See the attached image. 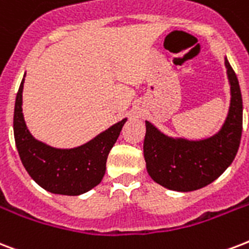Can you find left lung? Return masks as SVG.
<instances>
[{"label":"left lung","instance_id":"left-lung-1","mask_svg":"<svg viewBox=\"0 0 249 249\" xmlns=\"http://www.w3.org/2000/svg\"><path fill=\"white\" fill-rule=\"evenodd\" d=\"M230 106L217 133L201 140L171 137L146 120L143 157L146 170L159 185L192 192L213 183L225 172L238 153L243 128L242 92L236 74L225 56Z\"/></svg>","mask_w":249,"mask_h":249}]
</instances>
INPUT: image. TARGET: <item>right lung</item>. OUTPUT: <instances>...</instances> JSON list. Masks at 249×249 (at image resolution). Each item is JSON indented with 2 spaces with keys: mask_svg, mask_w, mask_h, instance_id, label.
Here are the masks:
<instances>
[{
  "mask_svg": "<svg viewBox=\"0 0 249 249\" xmlns=\"http://www.w3.org/2000/svg\"><path fill=\"white\" fill-rule=\"evenodd\" d=\"M24 77L19 86L14 107V138L20 160L35 183L54 195L79 196L102 181L109 151L117 141L125 117L92 140L71 149H58L36 140L23 116Z\"/></svg>",
  "mask_w": 249,
  "mask_h": 249,
  "instance_id": "1",
  "label": "right lung"
}]
</instances>
